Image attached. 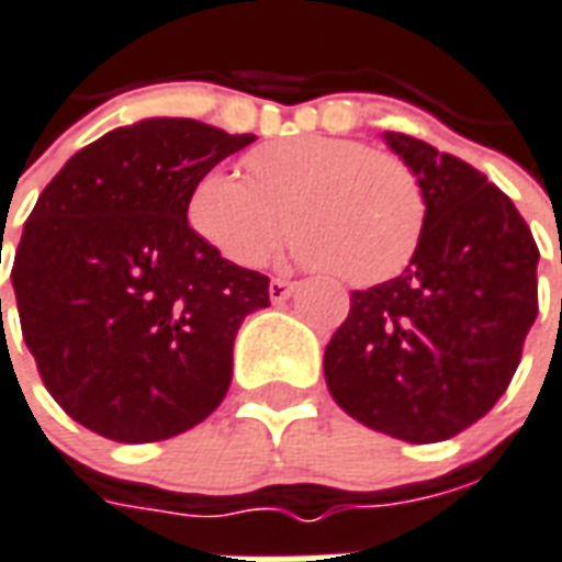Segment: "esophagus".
I'll return each mask as SVG.
<instances>
[{
  "label": "esophagus",
  "instance_id": "34e87169",
  "mask_svg": "<svg viewBox=\"0 0 562 562\" xmlns=\"http://www.w3.org/2000/svg\"><path fill=\"white\" fill-rule=\"evenodd\" d=\"M294 289H297V285H294V282H289V280H270V285H268L270 301H273V303L289 301V297L294 294Z\"/></svg>",
  "mask_w": 562,
  "mask_h": 562
}]
</instances>
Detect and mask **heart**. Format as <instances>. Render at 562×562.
<instances>
[{"mask_svg":"<svg viewBox=\"0 0 562 562\" xmlns=\"http://www.w3.org/2000/svg\"><path fill=\"white\" fill-rule=\"evenodd\" d=\"M249 181L214 166L187 196V223L238 268L268 259L289 226L292 256L348 285H378L408 268L429 202L396 154L342 136H285L247 154Z\"/></svg>","mask_w":562,"mask_h":562,"instance_id":"b5f03b06","label":"heart"}]
</instances>
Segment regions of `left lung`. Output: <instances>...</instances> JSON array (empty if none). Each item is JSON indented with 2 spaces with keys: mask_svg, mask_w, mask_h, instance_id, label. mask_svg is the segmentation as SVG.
<instances>
[{
  "mask_svg": "<svg viewBox=\"0 0 562 562\" xmlns=\"http://www.w3.org/2000/svg\"><path fill=\"white\" fill-rule=\"evenodd\" d=\"M384 139L419 176L429 220L396 280L351 292L324 378L357 423L435 443L485 417L513 381L539 313V249L480 169L408 133Z\"/></svg>",
  "mask_w": 562,
  "mask_h": 562,
  "instance_id": "8db88e82",
  "label": "left lung"
}]
</instances>
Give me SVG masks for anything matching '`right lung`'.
<instances>
[{
    "label": "right lung",
    "mask_w": 562,
    "mask_h": 562,
    "mask_svg": "<svg viewBox=\"0 0 562 562\" xmlns=\"http://www.w3.org/2000/svg\"><path fill=\"white\" fill-rule=\"evenodd\" d=\"M252 139L145 119L86 145L37 196L11 268L16 313L49 396L86 429L176 438L226 396L238 327L270 306V280L207 247L187 196Z\"/></svg>",
    "instance_id": "right-lung-1"
}]
</instances>
